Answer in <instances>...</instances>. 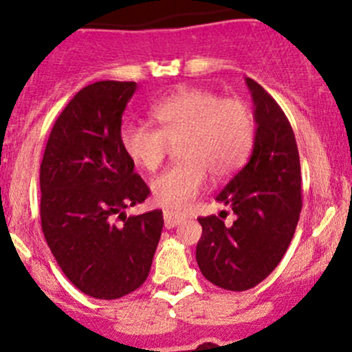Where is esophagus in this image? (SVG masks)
Here are the masks:
<instances>
[{
    "label": "esophagus",
    "mask_w": 352,
    "mask_h": 352,
    "mask_svg": "<svg viewBox=\"0 0 352 352\" xmlns=\"http://www.w3.org/2000/svg\"><path fill=\"white\" fill-rule=\"evenodd\" d=\"M185 220V215L177 214V212L172 210H164V223L167 229H173V227L180 226Z\"/></svg>",
    "instance_id": "1"
}]
</instances>
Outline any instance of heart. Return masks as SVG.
<instances>
[{"label": "heart", "mask_w": 352, "mask_h": 352, "mask_svg": "<svg viewBox=\"0 0 352 352\" xmlns=\"http://www.w3.org/2000/svg\"><path fill=\"white\" fill-rule=\"evenodd\" d=\"M157 130L125 123L120 145L138 168L153 172L170 145L180 162L155 177L153 200L172 210H185L202 194L208 173L215 180L234 175L249 157L256 133L254 113L244 100L222 98L204 88H179L150 108Z\"/></svg>", "instance_id": "heart-1"}]
</instances>
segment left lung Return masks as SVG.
I'll list each match as a JSON object with an SVG mask.
<instances>
[{
	"instance_id": "8db88e82",
	"label": "left lung",
	"mask_w": 352,
	"mask_h": 352,
	"mask_svg": "<svg viewBox=\"0 0 352 352\" xmlns=\"http://www.w3.org/2000/svg\"><path fill=\"white\" fill-rule=\"evenodd\" d=\"M256 137L249 162L217 195L232 208L226 226L217 215L199 217L197 264L204 277L227 291H247L265 279L294 237L300 208V164L292 126L283 108L252 78Z\"/></svg>"
}]
</instances>
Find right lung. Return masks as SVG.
I'll return each instance as SVG.
<instances>
[{"instance_id":"right-lung-1","label":"right lung","mask_w":352,"mask_h":352,"mask_svg":"<svg viewBox=\"0 0 352 352\" xmlns=\"http://www.w3.org/2000/svg\"><path fill=\"white\" fill-rule=\"evenodd\" d=\"M135 90V82L113 80L82 88L56 118L40 165L46 244L69 283L95 299H118L145 283L164 227L162 210L122 212L150 195L120 145Z\"/></svg>"}]
</instances>
